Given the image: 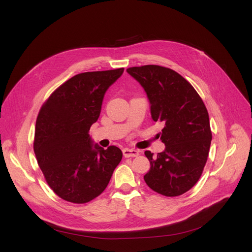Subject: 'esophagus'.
Returning a JSON list of instances; mask_svg holds the SVG:
<instances>
[{
	"label": "esophagus",
	"mask_w": 252,
	"mask_h": 252,
	"mask_svg": "<svg viewBox=\"0 0 252 252\" xmlns=\"http://www.w3.org/2000/svg\"><path fill=\"white\" fill-rule=\"evenodd\" d=\"M123 155L125 158H129V157H137L139 155V152L137 150H133V149H124L123 150Z\"/></svg>",
	"instance_id": "34e87169"
}]
</instances>
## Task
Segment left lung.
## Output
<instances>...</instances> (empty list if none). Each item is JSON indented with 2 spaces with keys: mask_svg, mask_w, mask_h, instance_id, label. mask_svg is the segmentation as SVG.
<instances>
[{
  "mask_svg": "<svg viewBox=\"0 0 252 252\" xmlns=\"http://www.w3.org/2000/svg\"><path fill=\"white\" fill-rule=\"evenodd\" d=\"M127 73L145 89L154 121L164 124V152H145L151 164L145 182L163 196L183 195L197 184L208 158L212 134L206 106L173 69L149 64L129 67Z\"/></svg>",
  "mask_w": 252,
  "mask_h": 252,
  "instance_id": "1",
  "label": "left lung"
}]
</instances>
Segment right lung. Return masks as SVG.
Returning a JSON list of instances; mask_svg holds the SVG:
<instances>
[{"label": "right lung", "mask_w": 252, "mask_h": 252, "mask_svg": "<svg viewBox=\"0 0 252 252\" xmlns=\"http://www.w3.org/2000/svg\"><path fill=\"white\" fill-rule=\"evenodd\" d=\"M124 68L87 71L59 86L39 112L33 151L46 182L62 199L83 204L110 183L122 151L93 143L89 130L100 115L103 96Z\"/></svg>", "instance_id": "add662e5"}]
</instances>
